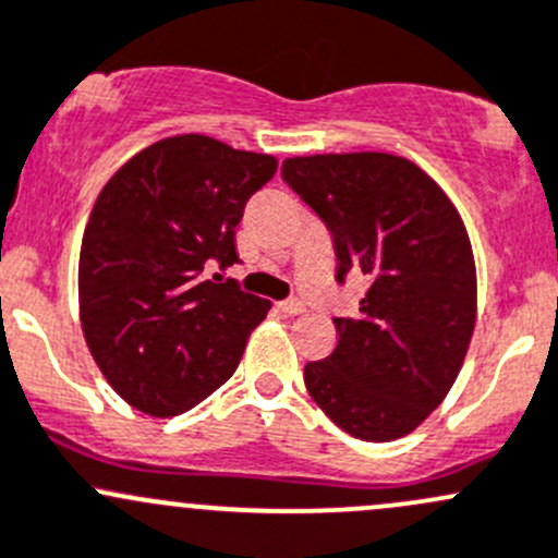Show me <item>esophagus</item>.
I'll list each match as a JSON object with an SVG mask.
<instances>
[{"instance_id": "1", "label": "esophagus", "mask_w": 558, "mask_h": 558, "mask_svg": "<svg viewBox=\"0 0 558 558\" xmlns=\"http://www.w3.org/2000/svg\"><path fill=\"white\" fill-rule=\"evenodd\" d=\"M278 310L286 315H299L304 313V304L299 299H286V302H278Z\"/></svg>"}]
</instances>
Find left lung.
Returning a JSON list of instances; mask_svg holds the SVG:
<instances>
[{"instance_id":"obj_1","label":"left lung","mask_w":558,"mask_h":558,"mask_svg":"<svg viewBox=\"0 0 558 558\" xmlns=\"http://www.w3.org/2000/svg\"><path fill=\"white\" fill-rule=\"evenodd\" d=\"M283 181L324 219L337 280H368L339 342L304 366L310 396L361 441H396L430 417L476 326V262L460 214L407 157L385 151L289 157Z\"/></svg>"}]
</instances>
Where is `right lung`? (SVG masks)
Segmentation results:
<instances>
[{
	"label": "right lung",
	"instance_id": "add662e5",
	"mask_svg": "<svg viewBox=\"0 0 558 558\" xmlns=\"http://www.w3.org/2000/svg\"><path fill=\"white\" fill-rule=\"evenodd\" d=\"M272 155L186 133L133 155L98 195L80 251V320L93 361L133 409L175 417L232 377L269 302L219 283Z\"/></svg>",
	"mask_w": 558,
	"mask_h": 558
}]
</instances>
